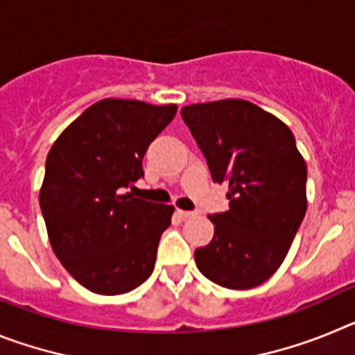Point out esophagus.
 Segmentation results:
<instances>
[{"instance_id": "esophagus-1", "label": "esophagus", "mask_w": 355, "mask_h": 355, "mask_svg": "<svg viewBox=\"0 0 355 355\" xmlns=\"http://www.w3.org/2000/svg\"><path fill=\"white\" fill-rule=\"evenodd\" d=\"M178 215L181 216V218H192V216H197L199 213L197 211H184V209H178Z\"/></svg>"}]
</instances>
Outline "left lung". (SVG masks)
<instances>
[{
  "mask_svg": "<svg viewBox=\"0 0 355 355\" xmlns=\"http://www.w3.org/2000/svg\"><path fill=\"white\" fill-rule=\"evenodd\" d=\"M213 183L229 184L213 240L196 250L200 274L229 290L272 277L306 215L307 168L284 122L243 99L181 108Z\"/></svg>",
  "mask_w": 355,
  "mask_h": 355,
  "instance_id": "left-lung-1",
  "label": "left lung"
}]
</instances>
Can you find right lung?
Instances as JSON below:
<instances>
[{
	"label": "right lung",
	"mask_w": 355,
	"mask_h": 355,
	"mask_svg": "<svg viewBox=\"0 0 355 355\" xmlns=\"http://www.w3.org/2000/svg\"><path fill=\"white\" fill-rule=\"evenodd\" d=\"M178 106L103 99L56 139L46 158L40 209L56 258L99 295L135 290L155 270L159 236L174 208L139 199L147 147Z\"/></svg>",
	"instance_id": "right-lung-1"
}]
</instances>
